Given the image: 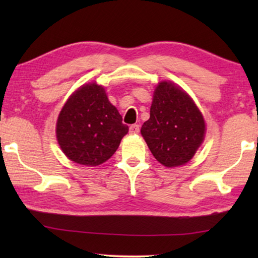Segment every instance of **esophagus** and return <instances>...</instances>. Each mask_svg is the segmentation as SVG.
Listing matches in <instances>:
<instances>
[{"label":"esophagus","instance_id":"obj_1","mask_svg":"<svg viewBox=\"0 0 258 258\" xmlns=\"http://www.w3.org/2000/svg\"><path fill=\"white\" fill-rule=\"evenodd\" d=\"M139 132H140V125L139 124H133V125H130V128H129V133L132 134H139Z\"/></svg>","mask_w":258,"mask_h":258}]
</instances>
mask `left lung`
<instances>
[{
    "label": "left lung",
    "instance_id": "8db88e82",
    "mask_svg": "<svg viewBox=\"0 0 258 258\" xmlns=\"http://www.w3.org/2000/svg\"><path fill=\"white\" fill-rule=\"evenodd\" d=\"M154 157L167 168L191 160L206 135V122L192 98L172 82L158 83L150 118L141 128Z\"/></svg>",
    "mask_w": 258,
    "mask_h": 258
}]
</instances>
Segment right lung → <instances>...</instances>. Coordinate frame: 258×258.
I'll return each instance as SVG.
<instances>
[{
    "label": "right lung",
    "instance_id": "1",
    "mask_svg": "<svg viewBox=\"0 0 258 258\" xmlns=\"http://www.w3.org/2000/svg\"><path fill=\"white\" fill-rule=\"evenodd\" d=\"M128 130L104 88L95 82L80 87L68 98L56 123V137L66 156L88 167L108 161Z\"/></svg>",
    "mask_w": 258,
    "mask_h": 258
}]
</instances>
